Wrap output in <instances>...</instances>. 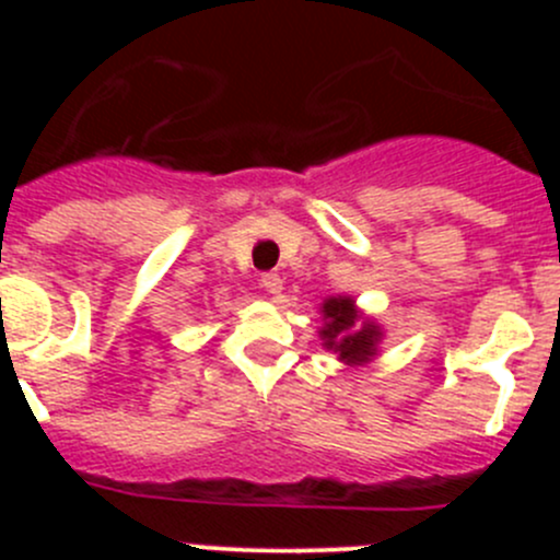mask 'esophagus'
<instances>
[{
	"label": "esophagus",
	"instance_id": "esophagus-1",
	"mask_svg": "<svg viewBox=\"0 0 560 560\" xmlns=\"http://www.w3.org/2000/svg\"><path fill=\"white\" fill-rule=\"evenodd\" d=\"M259 284H262V290L268 292V295H279L281 284H284V281H281L279 273H262V276H259Z\"/></svg>",
	"mask_w": 560,
	"mask_h": 560
}]
</instances>
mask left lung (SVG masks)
Returning a JSON list of instances; mask_svg holds the SVG:
<instances>
[{
    "label": "left lung",
    "mask_w": 560,
    "mask_h": 560,
    "mask_svg": "<svg viewBox=\"0 0 560 560\" xmlns=\"http://www.w3.org/2000/svg\"><path fill=\"white\" fill-rule=\"evenodd\" d=\"M322 312H325L327 325L322 327L319 336L325 338L327 349L338 352L343 363H365L369 358H374L380 330L371 322L354 327L360 322L358 312H354V301L330 298V301L322 303Z\"/></svg>",
    "instance_id": "obj_1"
}]
</instances>
